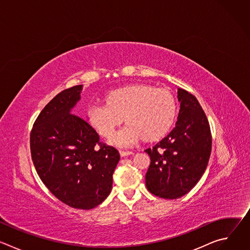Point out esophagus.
Wrapping results in <instances>:
<instances>
[{
  "label": "esophagus",
  "instance_id": "esophagus-1",
  "mask_svg": "<svg viewBox=\"0 0 250 250\" xmlns=\"http://www.w3.org/2000/svg\"><path fill=\"white\" fill-rule=\"evenodd\" d=\"M133 152L132 151H124V150H122V151H120V154H121V156L122 157H125V156H128V155H131Z\"/></svg>",
  "mask_w": 250,
  "mask_h": 250
}]
</instances>
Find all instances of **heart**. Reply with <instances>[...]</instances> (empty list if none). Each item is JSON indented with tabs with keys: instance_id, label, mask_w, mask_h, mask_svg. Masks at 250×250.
<instances>
[{
	"instance_id": "obj_1",
	"label": "heart",
	"mask_w": 250,
	"mask_h": 250,
	"mask_svg": "<svg viewBox=\"0 0 250 250\" xmlns=\"http://www.w3.org/2000/svg\"><path fill=\"white\" fill-rule=\"evenodd\" d=\"M176 113V100L169 91L134 84L110 91L105 103L90 104L87 118L104 136L111 135L125 119L126 125L112 135L110 144L126 148L141 137L155 140L163 136L172 126Z\"/></svg>"
}]
</instances>
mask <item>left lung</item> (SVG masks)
<instances>
[{
    "label": "left lung",
    "instance_id": "obj_1",
    "mask_svg": "<svg viewBox=\"0 0 250 250\" xmlns=\"http://www.w3.org/2000/svg\"><path fill=\"white\" fill-rule=\"evenodd\" d=\"M180 111L176 126L146 150L150 165L146 175L148 191L163 199H178L192 190L205 173L211 151L206 114L196 97L178 88Z\"/></svg>",
    "mask_w": 250,
    "mask_h": 250
}]
</instances>
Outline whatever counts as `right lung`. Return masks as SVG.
I'll return each mask as SVG.
<instances>
[{
	"label": "right lung",
	"mask_w": 250,
	"mask_h": 250,
	"mask_svg": "<svg viewBox=\"0 0 250 250\" xmlns=\"http://www.w3.org/2000/svg\"><path fill=\"white\" fill-rule=\"evenodd\" d=\"M82 90L83 85L66 89L44 106L30 132V152L42 181L58 200L91 209L110 195L121 156L72 113Z\"/></svg>",
	"instance_id": "right-lung-1"
}]
</instances>
